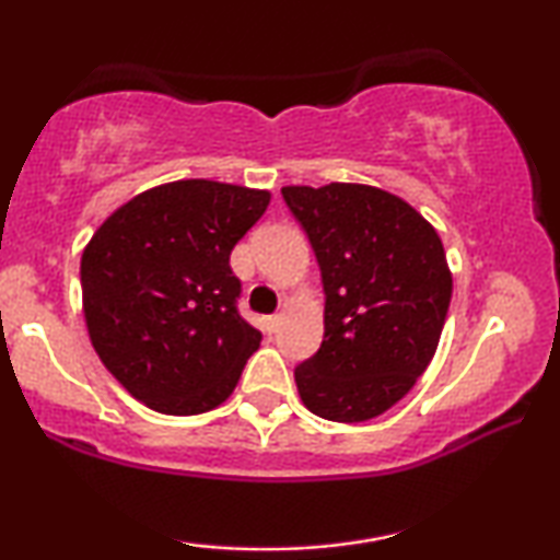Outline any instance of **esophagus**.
<instances>
[{
  "label": "esophagus",
  "instance_id": "1",
  "mask_svg": "<svg viewBox=\"0 0 560 560\" xmlns=\"http://www.w3.org/2000/svg\"><path fill=\"white\" fill-rule=\"evenodd\" d=\"M278 326H280V316H278V313H275V316H267V318H265V328H267V331H270V334L278 331Z\"/></svg>",
  "mask_w": 560,
  "mask_h": 560
}]
</instances>
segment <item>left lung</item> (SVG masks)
Listing matches in <instances>:
<instances>
[{"label": "left lung", "mask_w": 560, "mask_h": 560, "mask_svg": "<svg viewBox=\"0 0 560 560\" xmlns=\"http://www.w3.org/2000/svg\"><path fill=\"white\" fill-rule=\"evenodd\" d=\"M324 280V341L295 366L318 418L362 423L402 400L439 349L451 270L435 229L387 190L362 183L285 186Z\"/></svg>", "instance_id": "8db88e82"}]
</instances>
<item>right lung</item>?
Instances as JSON below:
<instances>
[{"mask_svg": "<svg viewBox=\"0 0 560 560\" xmlns=\"http://www.w3.org/2000/svg\"><path fill=\"white\" fill-rule=\"evenodd\" d=\"M267 203L270 190L165 183L119 206L83 249L91 343L148 408L198 416L234 393L262 334L236 311L229 255Z\"/></svg>", "mask_w": 560, "mask_h": 560, "instance_id": "1", "label": "right lung"}]
</instances>
